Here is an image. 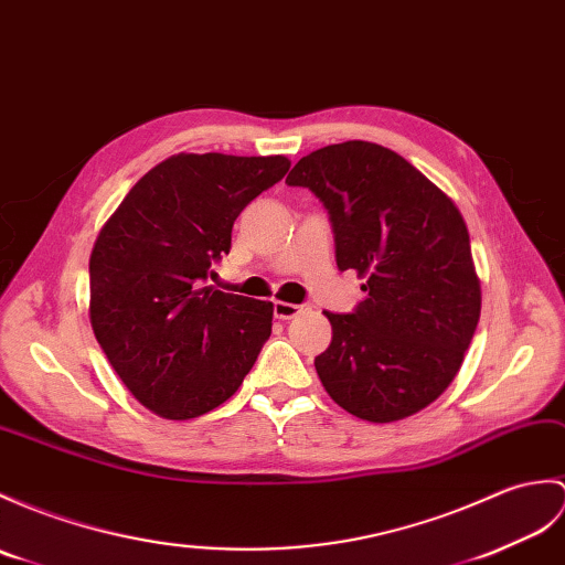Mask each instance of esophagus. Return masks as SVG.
<instances>
[{"mask_svg":"<svg viewBox=\"0 0 565 565\" xmlns=\"http://www.w3.org/2000/svg\"><path fill=\"white\" fill-rule=\"evenodd\" d=\"M310 310L308 306H296V303H284V300H274V318L279 320H291L296 315Z\"/></svg>","mask_w":565,"mask_h":565,"instance_id":"1","label":"esophagus"}]
</instances>
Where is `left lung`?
I'll return each mask as SVG.
<instances>
[{"label": "left lung", "mask_w": 565, "mask_h": 565, "mask_svg": "<svg viewBox=\"0 0 565 565\" xmlns=\"http://www.w3.org/2000/svg\"><path fill=\"white\" fill-rule=\"evenodd\" d=\"M286 182L324 204L337 267L365 279L356 310L324 312L332 342L315 371L327 395L373 424L422 412L460 371L481 312L460 209L399 153L359 139L303 156Z\"/></svg>", "instance_id": "1"}]
</instances>
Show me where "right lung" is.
<instances>
[{
	"label": "right lung",
	"instance_id": "right-lung-1",
	"mask_svg": "<svg viewBox=\"0 0 565 565\" xmlns=\"http://www.w3.org/2000/svg\"><path fill=\"white\" fill-rule=\"evenodd\" d=\"M286 156L178 153L151 168L88 259L90 327L115 373L163 418L235 395L271 334L274 306L204 286L233 221L286 175Z\"/></svg>",
	"mask_w": 565,
	"mask_h": 565
}]
</instances>
